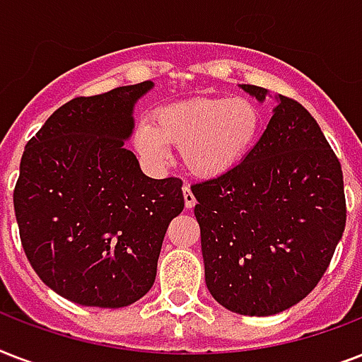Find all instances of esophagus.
Wrapping results in <instances>:
<instances>
[{
    "mask_svg": "<svg viewBox=\"0 0 362 362\" xmlns=\"http://www.w3.org/2000/svg\"><path fill=\"white\" fill-rule=\"evenodd\" d=\"M182 192H184V204H186V209H193L197 201H195V195H193L192 187L187 186V184H184Z\"/></svg>",
    "mask_w": 362,
    "mask_h": 362,
    "instance_id": "1",
    "label": "esophagus"
}]
</instances>
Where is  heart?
<instances>
[{
    "instance_id": "1",
    "label": "heart",
    "mask_w": 362,
    "mask_h": 362,
    "mask_svg": "<svg viewBox=\"0 0 362 362\" xmlns=\"http://www.w3.org/2000/svg\"><path fill=\"white\" fill-rule=\"evenodd\" d=\"M261 131V112L246 98H199L165 107L152 122L136 125V152L163 165L170 144L180 146L182 161L197 176H218L233 169Z\"/></svg>"
}]
</instances>
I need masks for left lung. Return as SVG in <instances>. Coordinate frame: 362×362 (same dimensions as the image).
I'll return each instance as SVG.
<instances>
[{
	"label": "left lung",
	"instance_id": "obj_1",
	"mask_svg": "<svg viewBox=\"0 0 362 362\" xmlns=\"http://www.w3.org/2000/svg\"><path fill=\"white\" fill-rule=\"evenodd\" d=\"M264 101L267 90L240 84ZM267 129L240 163L193 184L204 280L223 308L274 315L308 295L346 227L342 167L314 116L276 98Z\"/></svg>",
	"mask_w": 362,
	"mask_h": 362
}]
</instances>
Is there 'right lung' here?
<instances>
[{"mask_svg": "<svg viewBox=\"0 0 362 362\" xmlns=\"http://www.w3.org/2000/svg\"><path fill=\"white\" fill-rule=\"evenodd\" d=\"M152 81L62 105L25 144L14 187L20 240L37 276L82 306L122 308L156 280L180 178L156 180L124 146Z\"/></svg>", "mask_w": 362, "mask_h": 362, "instance_id": "obj_1", "label": "right lung"}]
</instances>
